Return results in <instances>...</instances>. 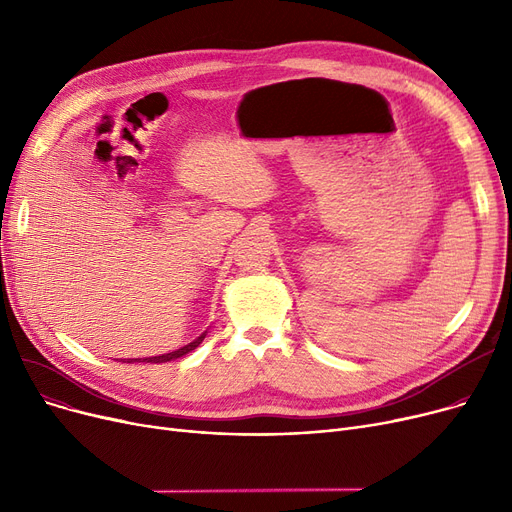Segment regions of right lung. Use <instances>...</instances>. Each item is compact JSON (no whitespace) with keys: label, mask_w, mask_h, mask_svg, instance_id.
Listing matches in <instances>:
<instances>
[{"label":"right lung","mask_w":512,"mask_h":512,"mask_svg":"<svg viewBox=\"0 0 512 512\" xmlns=\"http://www.w3.org/2000/svg\"><path fill=\"white\" fill-rule=\"evenodd\" d=\"M205 334H207V332H203V334H201L197 340H193L191 344H186V346L178 348V351H172V353H168V355H159V357L143 359V363H166V361H172V359H178V357H182V355H186V353H191V351H195V348L203 342ZM134 361H137V359H134ZM128 363H132V359H128ZM139 363H141V359H139Z\"/></svg>","instance_id":"add662e5"}]
</instances>
